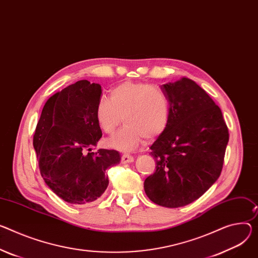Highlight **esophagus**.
<instances>
[{"mask_svg":"<svg viewBox=\"0 0 258 258\" xmlns=\"http://www.w3.org/2000/svg\"><path fill=\"white\" fill-rule=\"evenodd\" d=\"M134 161V157L130 154H123L121 156V162L122 163H130V162H133Z\"/></svg>","mask_w":258,"mask_h":258,"instance_id":"34e87169","label":"esophagus"}]
</instances>
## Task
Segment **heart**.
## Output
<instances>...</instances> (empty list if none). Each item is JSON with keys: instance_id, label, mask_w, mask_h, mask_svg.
Segmentation results:
<instances>
[{"instance_id": "1", "label": "heart", "mask_w": 258, "mask_h": 258, "mask_svg": "<svg viewBox=\"0 0 258 258\" xmlns=\"http://www.w3.org/2000/svg\"><path fill=\"white\" fill-rule=\"evenodd\" d=\"M171 106L161 89L146 83L124 82L111 90L110 100L101 98L96 118L106 134H113L123 118L125 126L107 140V146L131 151L141 145L144 138L153 139L169 125Z\"/></svg>"}]
</instances>
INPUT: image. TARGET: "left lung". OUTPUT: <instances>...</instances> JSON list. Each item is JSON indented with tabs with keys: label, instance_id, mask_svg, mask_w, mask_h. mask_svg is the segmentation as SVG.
<instances>
[{
	"label": "left lung",
	"instance_id": "obj_1",
	"mask_svg": "<svg viewBox=\"0 0 258 258\" xmlns=\"http://www.w3.org/2000/svg\"><path fill=\"white\" fill-rule=\"evenodd\" d=\"M161 89L170 101V122L150 147L156 171L146 178L144 189L153 203L179 208L219 178L228 130L220 108L194 80L182 77Z\"/></svg>",
	"mask_w": 258,
	"mask_h": 258
}]
</instances>
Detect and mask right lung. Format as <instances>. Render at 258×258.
Listing matches in <instances>:
<instances>
[{
  "label": "right lung",
  "mask_w": 258,
  "mask_h": 258,
  "mask_svg": "<svg viewBox=\"0 0 258 258\" xmlns=\"http://www.w3.org/2000/svg\"><path fill=\"white\" fill-rule=\"evenodd\" d=\"M99 83L80 80L46 102L34 135L41 176L49 188L72 205L98 200L107 189V169L120 162L119 152L91 151L102 138L96 118Z\"/></svg>",
  "instance_id": "1"
}]
</instances>
